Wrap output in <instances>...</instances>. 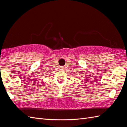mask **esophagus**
I'll list each match as a JSON object with an SVG mask.
<instances>
[{"label":"esophagus","instance_id":"esophagus-1","mask_svg":"<svg viewBox=\"0 0 127 127\" xmlns=\"http://www.w3.org/2000/svg\"><path fill=\"white\" fill-rule=\"evenodd\" d=\"M60 69H61V70H63L64 68L63 67H60Z\"/></svg>","mask_w":127,"mask_h":127}]
</instances>
